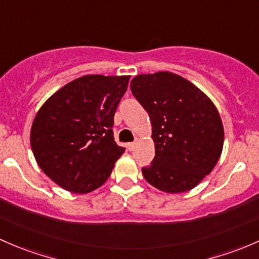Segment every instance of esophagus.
Wrapping results in <instances>:
<instances>
[{
    "label": "esophagus",
    "mask_w": 259,
    "mask_h": 259,
    "mask_svg": "<svg viewBox=\"0 0 259 259\" xmlns=\"http://www.w3.org/2000/svg\"><path fill=\"white\" fill-rule=\"evenodd\" d=\"M136 147V142H130L127 143V148H128V151H133Z\"/></svg>",
    "instance_id": "34e87169"
}]
</instances>
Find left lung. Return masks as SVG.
<instances>
[{
    "instance_id": "obj_1",
    "label": "left lung",
    "mask_w": 259,
    "mask_h": 259,
    "mask_svg": "<svg viewBox=\"0 0 259 259\" xmlns=\"http://www.w3.org/2000/svg\"><path fill=\"white\" fill-rule=\"evenodd\" d=\"M131 91L149 114L156 146L143 177L168 193L194 188L222 152L225 135L217 108L193 83L170 72L136 76Z\"/></svg>"
}]
</instances>
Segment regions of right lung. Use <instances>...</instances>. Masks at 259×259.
<instances>
[{
  "label": "right lung",
  "instance_id": "right-lung-1",
  "mask_svg": "<svg viewBox=\"0 0 259 259\" xmlns=\"http://www.w3.org/2000/svg\"><path fill=\"white\" fill-rule=\"evenodd\" d=\"M130 76L87 74L51 96L31 128L34 158L67 191L89 193L107 181L124 147L114 141V112Z\"/></svg>",
  "mask_w": 259,
  "mask_h": 259
}]
</instances>
